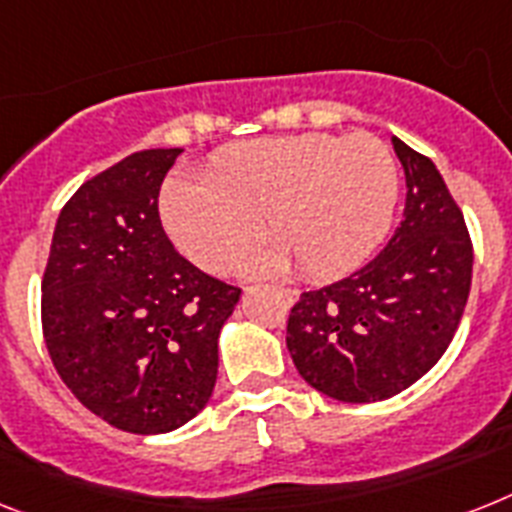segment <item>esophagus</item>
<instances>
[{
  "label": "esophagus",
  "mask_w": 512,
  "mask_h": 512,
  "mask_svg": "<svg viewBox=\"0 0 512 512\" xmlns=\"http://www.w3.org/2000/svg\"><path fill=\"white\" fill-rule=\"evenodd\" d=\"M281 299H284L286 305H294V302H297V292H294V289H281Z\"/></svg>",
  "instance_id": "obj_1"
}]
</instances>
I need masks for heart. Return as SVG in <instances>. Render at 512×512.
<instances>
[{"mask_svg": "<svg viewBox=\"0 0 512 512\" xmlns=\"http://www.w3.org/2000/svg\"><path fill=\"white\" fill-rule=\"evenodd\" d=\"M207 184L173 178L162 220L191 263L226 273L265 231L278 247L257 263H297L307 278H339L376 252L400 199V168L376 136L294 134L220 149Z\"/></svg>", "mask_w": 512, "mask_h": 512, "instance_id": "heart-1", "label": "heart"}]
</instances>
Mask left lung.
Instances as JSON below:
<instances>
[{"label": "left lung", "mask_w": 512, "mask_h": 512, "mask_svg": "<svg viewBox=\"0 0 512 512\" xmlns=\"http://www.w3.org/2000/svg\"><path fill=\"white\" fill-rule=\"evenodd\" d=\"M405 218L352 276L302 292L286 323L299 376L342 402H378L431 371L463 318L473 244L434 162L400 139Z\"/></svg>", "instance_id": "8db88e82"}]
</instances>
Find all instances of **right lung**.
I'll return each mask as SVG.
<instances>
[{
  "label": "right lung",
  "instance_id": "1",
  "mask_svg": "<svg viewBox=\"0 0 512 512\" xmlns=\"http://www.w3.org/2000/svg\"><path fill=\"white\" fill-rule=\"evenodd\" d=\"M181 149H144L65 202L41 278V328L70 392L131 434H165L207 405L218 334L242 289L181 257L160 186Z\"/></svg>",
  "mask_w": 512,
  "mask_h": 512
}]
</instances>
